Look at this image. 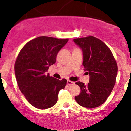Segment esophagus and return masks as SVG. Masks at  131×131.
<instances>
[{
    "label": "esophagus",
    "instance_id": "34e87169",
    "mask_svg": "<svg viewBox=\"0 0 131 131\" xmlns=\"http://www.w3.org/2000/svg\"><path fill=\"white\" fill-rule=\"evenodd\" d=\"M74 82H73V81H70V80H68L67 81V85H74Z\"/></svg>",
    "mask_w": 131,
    "mask_h": 131
}]
</instances>
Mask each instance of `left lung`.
Here are the masks:
<instances>
[{
	"label": "left lung",
	"instance_id": "8db88e82",
	"mask_svg": "<svg viewBox=\"0 0 131 131\" xmlns=\"http://www.w3.org/2000/svg\"><path fill=\"white\" fill-rule=\"evenodd\" d=\"M74 42L82 49V65L89 74V82H76L81 88V93L76 96L77 103L88 108L98 107L105 103L112 92L116 82L118 65L112 51L97 37L74 39Z\"/></svg>",
	"mask_w": 131,
	"mask_h": 131
}]
</instances>
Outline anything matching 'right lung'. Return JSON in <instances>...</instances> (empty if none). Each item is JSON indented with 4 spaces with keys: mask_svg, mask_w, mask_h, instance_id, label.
I'll return each instance as SVG.
<instances>
[{
    "mask_svg": "<svg viewBox=\"0 0 131 131\" xmlns=\"http://www.w3.org/2000/svg\"><path fill=\"white\" fill-rule=\"evenodd\" d=\"M68 39L40 36L27 42L18 55L15 73L18 85L28 102L39 109L55 105L59 91L65 88L67 79L61 80L46 74L55 63L58 52Z\"/></svg>",
    "mask_w": 131,
    "mask_h": 131,
    "instance_id": "right-lung-1",
    "label": "right lung"
}]
</instances>
